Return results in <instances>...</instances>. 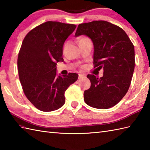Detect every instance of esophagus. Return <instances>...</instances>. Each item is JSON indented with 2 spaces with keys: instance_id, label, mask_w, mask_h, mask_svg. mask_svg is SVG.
I'll list each match as a JSON object with an SVG mask.
<instances>
[{
  "instance_id": "obj_1",
  "label": "esophagus",
  "mask_w": 150,
  "mask_h": 150,
  "mask_svg": "<svg viewBox=\"0 0 150 150\" xmlns=\"http://www.w3.org/2000/svg\"><path fill=\"white\" fill-rule=\"evenodd\" d=\"M84 77V75H82V74H79V79H82V77Z\"/></svg>"
}]
</instances>
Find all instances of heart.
<instances>
[{"instance_id":"obj_1","label":"heart","mask_w":150,"mask_h":150,"mask_svg":"<svg viewBox=\"0 0 150 150\" xmlns=\"http://www.w3.org/2000/svg\"><path fill=\"white\" fill-rule=\"evenodd\" d=\"M86 39V37H84V38H82V39L81 40H82V39Z\"/></svg>"}]
</instances>
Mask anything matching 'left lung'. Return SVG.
Here are the masks:
<instances>
[{
    "mask_svg": "<svg viewBox=\"0 0 150 150\" xmlns=\"http://www.w3.org/2000/svg\"><path fill=\"white\" fill-rule=\"evenodd\" d=\"M85 35L93 43L94 68H103V77L89 74L91 86L84 101L97 109H108L119 103L128 91L135 68V50L122 28L105 21L80 24L75 36Z\"/></svg>",
    "mask_w": 150,
    "mask_h": 150,
    "instance_id": "1",
    "label": "left lung"
}]
</instances>
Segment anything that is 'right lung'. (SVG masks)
Instances as JSON below:
<instances>
[{"label":"right lung","instance_id":"1","mask_svg":"<svg viewBox=\"0 0 150 150\" xmlns=\"http://www.w3.org/2000/svg\"><path fill=\"white\" fill-rule=\"evenodd\" d=\"M76 25L47 21L31 30L22 41L17 65L24 93L31 103L42 111H52L65 103L64 93L78 75L57 77L56 65L63 62L62 48Z\"/></svg>","mask_w":150,"mask_h":150}]
</instances>
